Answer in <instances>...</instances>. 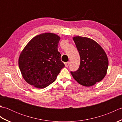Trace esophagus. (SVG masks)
Instances as JSON below:
<instances>
[{"instance_id":"obj_1","label":"esophagus","mask_w":122,"mask_h":122,"mask_svg":"<svg viewBox=\"0 0 122 122\" xmlns=\"http://www.w3.org/2000/svg\"><path fill=\"white\" fill-rule=\"evenodd\" d=\"M64 64H65V66H66V67H68V66H69L70 62H66Z\"/></svg>"}]
</instances>
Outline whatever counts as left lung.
I'll return each instance as SVG.
<instances>
[{
	"label": "left lung",
	"instance_id": "8db88e82",
	"mask_svg": "<svg viewBox=\"0 0 122 122\" xmlns=\"http://www.w3.org/2000/svg\"><path fill=\"white\" fill-rule=\"evenodd\" d=\"M80 56V65L76 71H71L73 78L85 86L99 82L106 76L108 66L107 54L103 48L91 39L73 37Z\"/></svg>",
	"mask_w": 122,
	"mask_h": 122
}]
</instances>
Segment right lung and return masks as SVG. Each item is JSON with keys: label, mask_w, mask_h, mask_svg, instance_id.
I'll return each instance as SVG.
<instances>
[{"label": "right lung", "mask_w": 122, "mask_h": 122, "mask_svg": "<svg viewBox=\"0 0 122 122\" xmlns=\"http://www.w3.org/2000/svg\"><path fill=\"white\" fill-rule=\"evenodd\" d=\"M60 40L58 35L45 33L31 40L21 52L19 67L28 83L43 89L55 81L64 67L58 51Z\"/></svg>", "instance_id": "1"}]
</instances>
